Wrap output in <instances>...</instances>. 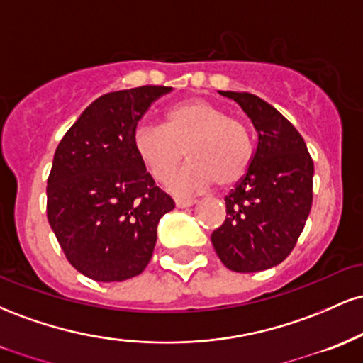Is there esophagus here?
<instances>
[{
    "instance_id": "1",
    "label": "esophagus",
    "mask_w": 363,
    "mask_h": 363,
    "mask_svg": "<svg viewBox=\"0 0 363 363\" xmlns=\"http://www.w3.org/2000/svg\"><path fill=\"white\" fill-rule=\"evenodd\" d=\"M194 199H176V206L177 208H187V206H193L194 205Z\"/></svg>"
}]
</instances>
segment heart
I'll use <instances>...</instances> for the list:
<instances>
[{
  "instance_id": "b5f03b06",
  "label": "heart",
  "mask_w": 363,
  "mask_h": 363,
  "mask_svg": "<svg viewBox=\"0 0 363 363\" xmlns=\"http://www.w3.org/2000/svg\"><path fill=\"white\" fill-rule=\"evenodd\" d=\"M133 148L158 182L167 181L184 155L189 158V164L169 181L177 194L198 193L213 182L223 189L235 186L252 160L245 124L205 99H187L172 106L162 126L141 124L133 133Z\"/></svg>"
}]
</instances>
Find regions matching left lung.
I'll use <instances>...</instances> for the list:
<instances>
[{
    "instance_id": "left-lung-1",
    "label": "left lung",
    "mask_w": 363,
    "mask_h": 363,
    "mask_svg": "<svg viewBox=\"0 0 363 363\" xmlns=\"http://www.w3.org/2000/svg\"><path fill=\"white\" fill-rule=\"evenodd\" d=\"M242 107L256 129L251 165L225 196L227 218L211 234L220 261L256 273L286 259L312 206L314 162L289 119L247 91H220Z\"/></svg>"
}]
</instances>
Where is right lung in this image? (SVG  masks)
Instances as JSON below:
<instances>
[{
  "instance_id": "right-lung-1",
  "label": "right lung",
  "mask_w": 363,
  "mask_h": 363,
  "mask_svg": "<svg viewBox=\"0 0 363 363\" xmlns=\"http://www.w3.org/2000/svg\"><path fill=\"white\" fill-rule=\"evenodd\" d=\"M170 86L145 85L94 101L66 131L48 177V220L66 259L95 281H124L147 268L157 225L174 199L133 148L138 121Z\"/></svg>"
}]
</instances>
